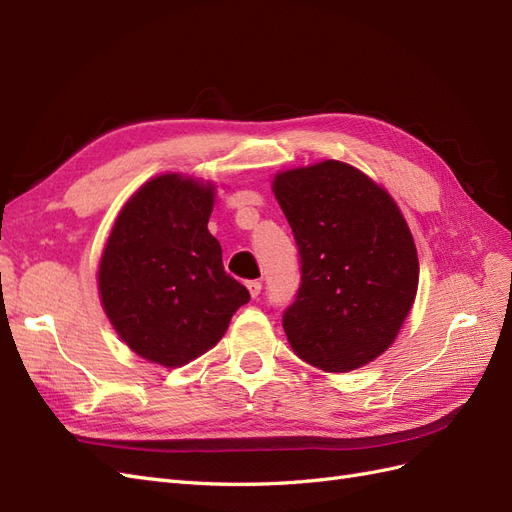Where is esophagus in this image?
Listing matches in <instances>:
<instances>
[{"instance_id": "obj_1", "label": "esophagus", "mask_w": 512, "mask_h": 512, "mask_svg": "<svg viewBox=\"0 0 512 512\" xmlns=\"http://www.w3.org/2000/svg\"><path fill=\"white\" fill-rule=\"evenodd\" d=\"M247 290H250L252 299H256L258 294H260V290H262V284L258 280H252V282H247Z\"/></svg>"}]
</instances>
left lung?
<instances>
[{
	"mask_svg": "<svg viewBox=\"0 0 512 512\" xmlns=\"http://www.w3.org/2000/svg\"><path fill=\"white\" fill-rule=\"evenodd\" d=\"M273 194L301 256V286L284 312L294 354L333 374L378 359L418 288L416 245L397 203L337 160L282 170Z\"/></svg>",
	"mask_w": 512,
	"mask_h": 512,
	"instance_id": "8db88e82",
	"label": "left lung"
}]
</instances>
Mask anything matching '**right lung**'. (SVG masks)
I'll return each instance as SVG.
<instances>
[{"label": "right lung", "instance_id": "obj_1", "mask_svg": "<svg viewBox=\"0 0 512 512\" xmlns=\"http://www.w3.org/2000/svg\"><path fill=\"white\" fill-rule=\"evenodd\" d=\"M215 185L166 173L121 207L98 269L104 312L143 359L181 367L220 342L250 292L222 265L207 224Z\"/></svg>", "mask_w": 512, "mask_h": 512}]
</instances>
